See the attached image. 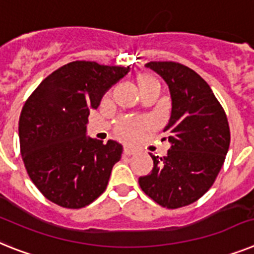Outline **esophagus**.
Wrapping results in <instances>:
<instances>
[{
	"mask_svg": "<svg viewBox=\"0 0 254 254\" xmlns=\"http://www.w3.org/2000/svg\"><path fill=\"white\" fill-rule=\"evenodd\" d=\"M134 153H135V150L131 148V147L127 146L124 148V155H125V156H130V155H134Z\"/></svg>",
	"mask_w": 254,
	"mask_h": 254,
	"instance_id": "34e87169",
	"label": "esophagus"
}]
</instances>
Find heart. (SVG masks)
Returning a JSON list of instances; mask_svg holds the SVG:
<instances>
[{
	"label": "heart",
	"instance_id": "obj_1",
	"mask_svg": "<svg viewBox=\"0 0 254 254\" xmlns=\"http://www.w3.org/2000/svg\"><path fill=\"white\" fill-rule=\"evenodd\" d=\"M137 85L140 94H143L151 89H160V82L155 76L150 73H140L137 77ZM148 127V124L137 119H123L116 127L117 137L127 142H135L142 137L143 131Z\"/></svg>",
	"mask_w": 254,
	"mask_h": 254
}]
</instances>
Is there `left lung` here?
Returning a JSON list of instances; mask_svg holds the SVG:
<instances>
[{
    "label": "left lung",
    "mask_w": 254,
    "mask_h": 254,
    "mask_svg": "<svg viewBox=\"0 0 254 254\" xmlns=\"http://www.w3.org/2000/svg\"><path fill=\"white\" fill-rule=\"evenodd\" d=\"M169 86L172 115L164 131L170 148L153 156L150 174L139 186L153 201L177 209L199 200L216 181L230 146V127L222 106L199 74L176 62L146 64Z\"/></svg>",
    "instance_id": "1"
}]
</instances>
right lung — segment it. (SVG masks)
<instances>
[{
	"instance_id": "right-lung-1",
	"label": "right lung",
	"mask_w": 254,
	"mask_h": 254,
	"mask_svg": "<svg viewBox=\"0 0 254 254\" xmlns=\"http://www.w3.org/2000/svg\"><path fill=\"white\" fill-rule=\"evenodd\" d=\"M129 71L71 62L49 74L25 101L19 119L23 163L32 182L53 203L80 209L104 192L123 146L86 137L87 117Z\"/></svg>"
}]
</instances>
